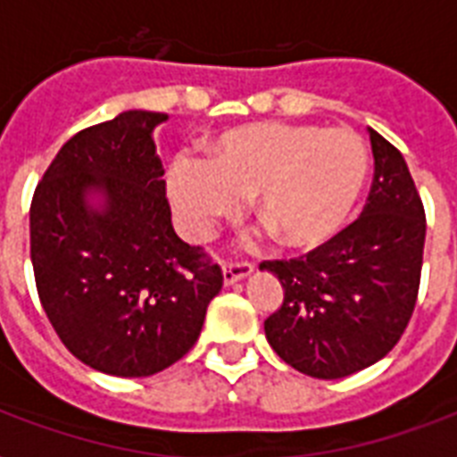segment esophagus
<instances>
[{
	"instance_id": "esophagus-1",
	"label": "esophagus",
	"mask_w": 457,
	"mask_h": 457,
	"mask_svg": "<svg viewBox=\"0 0 457 457\" xmlns=\"http://www.w3.org/2000/svg\"><path fill=\"white\" fill-rule=\"evenodd\" d=\"M251 272H253V263H249V261H242V263L239 261H222V282L228 287L249 278Z\"/></svg>"
}]
</instances>
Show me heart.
Masks as SVG:
<instances>
[{"label":"heart","instance_id":"heart-1","mask_svg":"<svg viewBox=\"0 0 457 457\" xmlns=\"http://www.w3.org/2000/svg\"><path fill=\"white\" fill-rule=\"evenodd\" d=\"M370 172L368 146L351 130L312 123H251L222 132L211 158L182 154L168 172V199L192 239H208L253 196L278 242L312 249L353 213Z\"/></svg>","mask_w":457,"mask_h":457}]
</instances>
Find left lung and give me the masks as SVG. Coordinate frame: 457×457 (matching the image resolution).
Masks as SVG:
<instances>
[{
  "label": "left lung",
  "mask_w": 457,
  "mask_h": 457,
  "mask_svg": "<svg viewBox=\"0 0 457 457\" xmlns=\"http://www.w3.org/2000/svg\"><path fill=\"white\" fill-rule=\"evenodd\" d=\"M375 178L358 220L311 253L263 261L285 289L265 320L272 351L294 370L341 379L396 346L418 301L425 208L396 146L370 128Z\"/></svg>",
  "instance_id": "left-lung-1"
}]
</instances>
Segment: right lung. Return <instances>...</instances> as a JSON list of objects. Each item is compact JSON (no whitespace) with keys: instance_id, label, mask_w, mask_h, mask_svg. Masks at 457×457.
Segmentation results:
<instances>
[{"instance_id":"add662e5","label":"right lung","mask_w":457,"mask_h":457,"mask_svg":"<svg viewBox=\"0 0 457 457\" xmlns=\"http://www.w3.org/2000/svg\"><path fill=\"white\" fill-rule=\"evenodd\" d=\"M125 111L68 139L30 204L39 301L71 353L116 377H149L196 344L222 272L175 235L154 128Z\"/></svg>"}]
</instances>
